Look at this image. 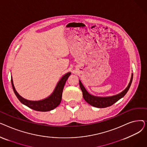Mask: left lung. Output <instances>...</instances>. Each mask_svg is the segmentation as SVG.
Listing matches in <instances>:
<instances>
[{
	"label": "left lung",
	"mask_w": 147,
	"mask_h": 147,
	"mask_svg": "<svg viewBox=\"0 0 147 147\" xmlns=\"http://www.w3.org/2000/svg\"><path fill=\"white\" fill-rule=\"evenodd\" d=\"M132 79L133 74L132 75V77H131V79L129 84H128V86L124 90L118 95L109 97H97L89 94L80 80L79 85L82 91L83 98L89 104L98 108H105L112 105L126 95L131 85V83H132Z\"/></svg>",
	"instance_id": "8db88e82"
}]
</instances>
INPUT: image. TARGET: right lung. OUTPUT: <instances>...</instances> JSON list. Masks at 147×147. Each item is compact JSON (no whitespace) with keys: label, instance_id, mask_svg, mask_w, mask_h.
<instances>
[{"label":"right lung","instance_id":"right-lung-1","mask_svg":"<svg viewBox=\"0 0 147 147\" xmlns=\"http://www.w3.org/2000/svg\"><path fill=\"white\" fill-rule=\"evenodd\" d=\"M70 74L71 73H68L61 79V80L58 83L53 92L48 98L38 101H28V100H27L21 97L15 89L12 78H11V84L15 95L17 96V97L19 99V101L21 103L36 111H48L55 109L61 103L62 94H63V90L65 85V83Z\"/></svg>","mask_w":147,"mask_h":147}]
</instances>
